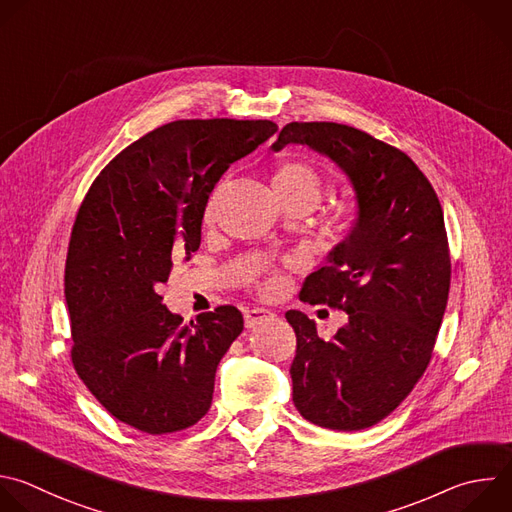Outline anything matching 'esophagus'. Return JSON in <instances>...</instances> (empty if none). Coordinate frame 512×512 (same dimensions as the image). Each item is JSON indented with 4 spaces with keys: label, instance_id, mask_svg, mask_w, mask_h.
Returning a JSON list of instances; mask_svg holds the SVG:
<instances>
[{
    "label": "esophagus",
    "instance_id": "1",
    "mask_svg": "<svg viewBox=\"0 0 512 512\" xmlns=\"http://www.w3.org/2000/svg\"><path fill=\"white\" fill-rule=\"evenodd\" d=\"M243 317H245V327L251 329V327H255V325H259V323H263L267 319H273L275 313L265 309V307H253V309H245Z\"/></svg>",
    "mask_w": 512,
    "mask_h": 512
}]
</instances>
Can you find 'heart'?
<instances>
[{"label":"heart","instance_id":"b5f03b06","mask_svg":"<svg viewBox=\"0 0 512 512\" xmlns=\"http://www.w3.org/2000/svg\"><path fill=\"white\" fill-rule=\"evenodd\" d=\"M271 187L279 203L291 201V199H307L313 205L319 201L321 195V177L317 170L301 160H285L277 166V170L271 177ZM215 199L217 191L213 193L209 205H207V219L213 217L215 211ZM281 287L279 275H269L265 281L259 283V291L263 295H273Z\"/></svg>","mask_w":512,"mask_h":512}]
</instances>
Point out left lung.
Returning <instances> with one entry per match:
<instances>
[{
  "label": "left lung",
  "mask_w": 512,
  "mask_h": 512,
  "mask_svg": "<svg viewBox=\"0 0 512 512\" xmlns=\"http://www.w3.org/2000/svg\"><path fill=\"white\" fill-rule=\"evenodd\" d=\"M305 144L348 175L358 219L301 301L344 309L348 325L321 339L315 321L289 309L297 350L293 404L329 430H364L392 414L428 368L450 289V251L440 201L414 160L364 130L289 122L273 150Z\"/></svg>",
  "instance_id": "obj_1"
}]
</instances>
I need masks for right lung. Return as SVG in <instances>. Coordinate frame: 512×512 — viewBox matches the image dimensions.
I'll use <instances>...</instances> for the list:
<instances>
[{
	"mask_svg": "<svg viewBox=\"0 0 512 512\" xmlns=\"http://www.w3.org/2000/svg\"><path fill=\"white\" fill-rule=\"evenodd\" d=\"M277 132L271 120H177L116 154L72 227L64 295L72 364L120 422L168 434L211 408L215 372L243 331L233 305L185 323L158 295L175 257L201 245L209 195L231 162Z\"/></svg>",
	"mask_w": 512,
	"mask_h": 512,
	"instance_id": "obj_1",
	"label": "right lung"
}]
</instances>
